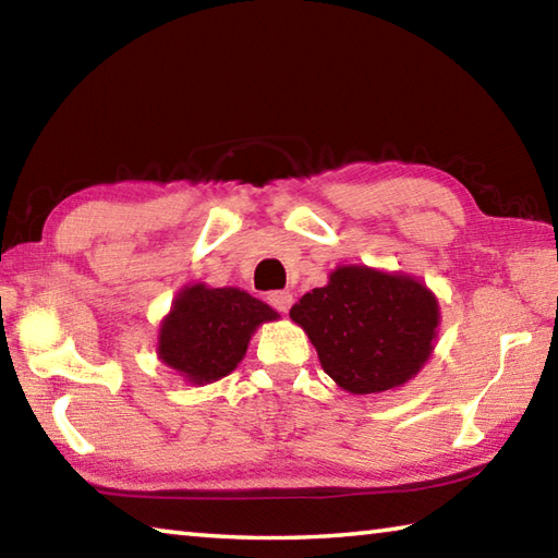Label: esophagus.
I'll list each match as a JSON object with an SVG mask.
<instances>
[{
	"label": "esophagus",
	"mask_w": 558,
	"mask_h": 558,
	"mask_svg": "<svg viewBox=\"0 0 558 558\" xmlns=\"http://www.w3.org/2000/svg\"><path fill=\"white\" fill-rule=\"evenodd\" d=\"M268 302L278 310V313H288L290 305H292V295L288 290H276V292H270V295H268Z\"/></svg>",
	"instance_id": "1"
}]
</instances>
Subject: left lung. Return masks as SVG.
<instances>
[{
	"instance_id": "8db88e82",
	"label": "left lung",
	"mask_w": 558,
	"mask_h": 558,
	"mask_svg": "<svg viewBox=\"0 0 558 558\" xmlns=\"http://www.w3.org/2000/svg\"><path fill=\"white\" fill-rule=\"evenodd\" d=\"M290 317L342 389L379 393L409 381L430 356L438 302L409 276L347 266L302 295Z\"/></svg>"
}]
</instances>
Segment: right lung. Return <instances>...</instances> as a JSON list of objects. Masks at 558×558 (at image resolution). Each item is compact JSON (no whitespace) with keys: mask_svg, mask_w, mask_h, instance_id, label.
Returning a JSON list of instances; mask_svg holds the SVG:
<instances>
[{"mask_svg":"<svg viewBox=\"0 0 558 558\" xmlns=\"http://www.w3.org/2000/svg\"><path fill=\"white\" fill-rule=\"evenodd\" d=\"M278 313L235 288L192 286L174 300L159 332V359L194 384L231 374L260 323Z\"/></svg>","mask_w":558,"mask_h":558,"instance_id":"add662e5","label":"right lung"}]
</instances>
